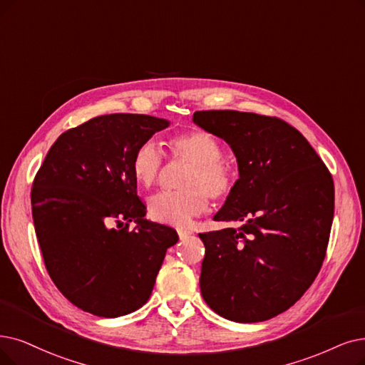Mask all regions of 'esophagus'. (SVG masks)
I'll list each match as a JSON object with an SVG mask.
<instances>
[{
  "label": "esophagus",
  "instance_id": "esophagus-1",
  "mask_svg": "<svg viewBox=\"0 0 365 365\" xmlns=\"http://www.w3.org/2000/svg\"><path fill=\"white\" fill-rule=\"evenodd\" d=\"M177 232H178L180 240H184V238H187L188 235H192V230L187 229V227H178Z\"/></svg>",
  "mask_w": 365,
  "mask_h": 365
}]
</instances>
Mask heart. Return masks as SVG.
Here are the masks:
<instances>
[{"label": "heart", "instance_id": "heart-1", "mask_svg": "<svg viewBox=\"0 0 365 365\" xmlns=\"http://www.w3.org/2000/svg\"><path fill=\"white\" fill-rule=\"evenodd\" d=\"M172 158L185 160L193 168L184 180V192H160L148 200L150 215L155 222L185 226L193 217L207 212L210 200H225L235 184V173L222 158L223 147L212 135L192 130L168 140ZM165 166L163 153L154 140H145L135 150L130 168L138 184L151 187Z\"/></svg>", "mask_w": 365, "mask_h": 365}]
</instances>
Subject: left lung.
Wrapping results in <instances>:
<instances>
[{"label":"left lung","mask_w":365,"mask_h":365,"mask_svg":"<svg viewBox=\"0 0 365 365\" xmlns=\"http://www.w3.org/2000/svg\"><path fill=\"white\" fill-rule=\"evenodd\" d=\"M193 121L230 145L240 170L214 215L237 227L199 233L202 297L233 322L268 320L292 307L324 264L332 177L307 139L277 116L199 110Z\"/></svg>","instance_id":"8db88e82"}]
</instances>
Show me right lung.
Here are the masks:
<instances>
[{"label": "right lung", "instance_id": "right-lung-1", "mask_svg": "<svg viewBox=\"0 0 365 365\" xmlns=\"http://www.w3.org/2000/svg\"><path fill=\"white\" fill-rule=\"evenodd\" d=\"M168 125L150 115L96 116L58 138L36 173L31 210L45 267L86 313L118 317L140 309L178 241L175 229L143 218L130 168L139 145Z\"/></svg>", "mask_w": 365, "mask_h": 365}]
</instances>
